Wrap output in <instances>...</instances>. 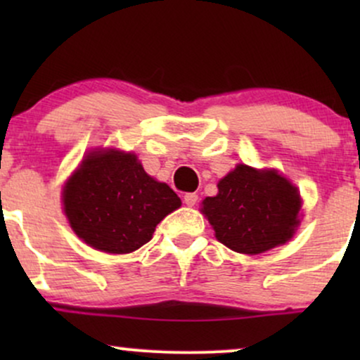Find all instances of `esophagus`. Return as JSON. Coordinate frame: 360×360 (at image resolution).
<instances>
[{"instance_id": "34e87169", "label": "esophagus", "mask_w": 360, "mask_h": 360, "mask_svg": "<svg viewBox=\"0 0 360 360\" xmlns=\"http://www.w3.org/2000/svg\"><path fill=\"white\" fill-rule=\"evenodd\" d=\"M184 203L188 206H194L198 203V194L196 193H186L184 194Z\"/></svg>"}]
</instances>
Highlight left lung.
I'll list each match as a JSON object with an SVG mask.
<instances>
[{"mask_svg": "<svg viewBox=\"0 0 360 360\" xmlns=\"http://www.w3.org/2000/svg\"><path fill=\"white\" fill-rule=\"evenodd\" d=\"M298 189L276 171L238 164L206 198L203 212L223 245L240 254H262L286 243L298 226Z\"/></svg>", "mask_w": 360, "mask_h": 360, "instance_id": "left-lung-1", "label": "left lung"}]
</instances>
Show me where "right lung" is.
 <instances>
[{"label": "right lung", "mask_w": 360, "mask_h": 360, "mask_svg": "<svg viewBox=\"0 0 360 360\" xmlns=\"http://www.w3.org/2000/svg\"><path fill=\"white\" fill-rule=\"evenodd\" d=\"M62 200L77 237L108 254L140 249L157 223L181 206L177 194L148 176L137 157L117 150L86 155Z\"/></svg>", "instance_id": "obj_1"}]
</instances>
